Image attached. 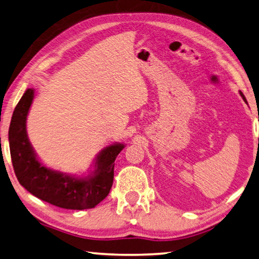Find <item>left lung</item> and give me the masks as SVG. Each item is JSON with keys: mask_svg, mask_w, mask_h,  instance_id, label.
<instances>
[{"mask_svg": "<svg viewBox=\"0 0 259 259\" xmlns=\"http://www.w3.org/2000/svg\"><path fill=\"white\" fill-rule=\"evenodd\" d=\"M240 95H241V98H242V99H244V101H245V102L247 103V100H246V98H245V95H244V94H242V92H240Z\"/></svg>", "mask_w": 259, "mask_h": 259, "instance_id": "obj_1", "label": "left lung"}]
</instances>
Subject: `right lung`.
Listing matches in <instances>:
<instances>
[{
    "mask_svg": "<svg viewBox=\"0 0 259 259\" xmlns=\"http://www.w3.org/2000/svg\"><path fill=\"white\" fill-rule=\"evenodd\" d=\"M34 91L28 89L15 106L9 129L10 153L19 183L32 195L68 210L92 209L108 196L113 184L114 160L123 144H113L96 157L95 169L88 177H75L47 168L37 158L28 139L27 115Z\"/></svg>",
    "mask_w": 259,
    "mask_h": 259,
    "instance_id": "obj_1",
    "label": "right lung"
}]
</instances>
